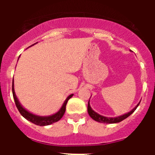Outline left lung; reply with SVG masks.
<instances>
[{"mask_svg":"<svg viewBox=\"0 0 155 155\" xmlns=\"http://www.w3.org/2000/svg\"><path fill=\"white\" fill-rule=\"evenodd\" d=\"M139 105L140 103H138L136 107L134 108V109H133L130 113H127V114H124L123 115V116H118V117H111V118H109V117H105V116H101V115H99L98 113H95V112H94V111L91 108L89 102H88V104H87V113H88L89 116H91L93 120H95V121L97 122L102 123V124H116V123H120V122L123 121L124 120L127 119L128 116H130V115L134 113V111L136 110V109L137 108V106Z\"/></svg>","mask_w":155,"mask_h":155,"instance_id":"left-lung-1","label":"left lung"}]
</instances>
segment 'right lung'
<instances>
[{
    "mask_svg": "<svg viewBox=\"0 0 155 155\" xmlns=\"http://www.w3.org/2000/svg\"><path fill=\"white\" fill-rule=\"evenodd\" d=\"M12 93H13V97L14 100H15V102L16 107L18 109L19 113H21V116L24 117V118L26 119L27 120L30 121L32 124H35V125L38 126H48L52 124H54L56 122L59 121L64 116V113H65L66 110V105H67V103H68V100L73 96V94H70L69 96L67 98V99L65 100V102L63 104L62 107L60 110L57 112L55 114L52 115V116H35L34 114H31L29 112H28L27 110L24 109L21 105V104L19 103L17 97L15 95V89H14V81H12Z\"/></svg>",
    "mask_w": 155,
    "mask_h": 155,
    "instance_id": "1",
    "label": "right lung"
}]
</instances>
